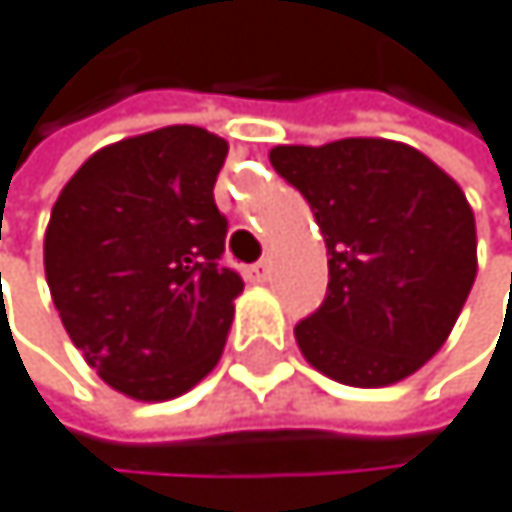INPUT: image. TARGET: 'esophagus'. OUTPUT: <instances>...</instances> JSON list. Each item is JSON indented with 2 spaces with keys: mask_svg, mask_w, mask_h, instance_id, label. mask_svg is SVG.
Masks as SVG:
<instances>
[{
  "mask_svg": "<svg viewBox=\"0 0 512 512\" xmlns=\"http://www.w3.org/2000/svg\"><path fill=\"white\" fill-rule=\"evenodd\" d=\"M243 275H247V281H253V284H265V281H269V275H272V265L262 259L256 265H247V272H243Z\"/></svg>",
  "mask_w": 512,
  "mask_h": 512,
  "instance_id": "obj_1",
  "label": "esophagus"
}]
</instances>
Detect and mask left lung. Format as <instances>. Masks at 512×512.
<instances>
[{
    "instance_id": "1",
    "label": "left lung",
    "mask_w": 512,
    "mask_h": 512,
    "mask_svg": "<svg viewBox=\"0 0 512 512\" xmlns=\"http://www.w3.org/2000/svg\"><path fill=\"white\" fill-rule=\"evenodd\" d=\"M328 247L325 303L294 328L309 366L353 388L403 381L447 341L475 281V215L419 149L347 137L275 146Z\"/></svg>"
}]
</instances>
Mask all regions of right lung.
Listing matches in <instances>:
<instances>
[{
  "mask_svg": "<svg viewBox=\"0 0 512 512\" xmlns=\"http://www.w3.org/2000/svg\"><path fill=\"white\" fill-rule=\"evenodd\" d=\"M225 156L203 127H159L102 146L52 206V303L96 375L134 400L178 397L222 359L243 290L212 196Z\"/></svg>",
  "mask_w": 512,
  "mask_h": 512,
  "instance_id": "obj_1",
  "label": "right lung"
}]
</instances>
